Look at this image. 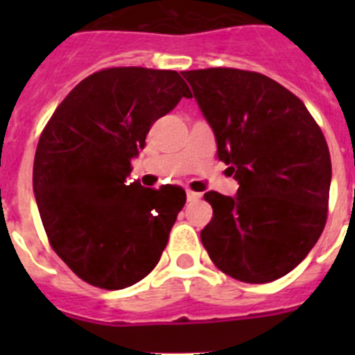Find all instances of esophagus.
Instances as JSON below:
<instances>
[{
	"label": "esophagus",
	"instance_id": "1",
	"mask_svg": "<svg viewBox=\"0 0 355 355\" xmlns=\"http://www.w3.org/2000/svg\"><path fill=\"white\" fill-rule=\"evenodd\" d=\"M200 193L199 192H192V190H187V200L188 202H196V200L200 199Z\"/></svg>",
	"mask_w": 355,
	"mask_h": 355
}]
</instances>
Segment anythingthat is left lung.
<instances>
[{"mask_svg":"<svg viewBox=\"0 0 355 355\" xmlns=\"http://www.w3.org/2000/svg\"><path fill=\"white\" fill-rule=\"evenodd\" d=\"M238 181L234 197L206 192L213 218L200 241L224 274L261 284L283 277L315 247L327 220L331 155L299 97L259 72L184 71Z\"/></svg>","mask_w":355,"mask_h":355,"instance_id":"obj_1","label":"left lung"}]
</instances>
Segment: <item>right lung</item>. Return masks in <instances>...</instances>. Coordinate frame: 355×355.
<instances>
[{
	"instance_id": "right-lung-1",
	"label": "right lung",
	"mask_w": 355,
	"mask_h": 355,
	"mask_svg": "<svg viewBox=\"0 0 355 355\" xmlns=\"http://www.w3.org/2000/svg\"><path fill=\"white\" fill-rule=\"evenodd\" d=\"M190 89L175 71L114 67L67 94L44 128L33 193L55 252L80 279L105 290L139 283L158 265L183 188L131 181L146 135Z\"/></svg>"
}]
</instances>
